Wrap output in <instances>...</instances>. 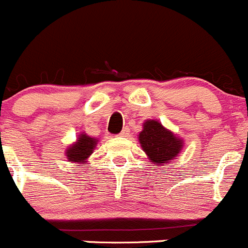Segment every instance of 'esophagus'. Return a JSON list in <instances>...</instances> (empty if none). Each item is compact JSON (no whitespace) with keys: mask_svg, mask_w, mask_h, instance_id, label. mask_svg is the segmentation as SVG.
<instances>
[{"mask_svg":"<svg viewBox=\"0 0 248 248\" xmlns=\"http://www.w3.org/2000/svg\"><path fill=\"white\" fill-rule=\"evenodd\" d=\"M128 135H129V128L124 127V128L122 129L121 133H120L119 136H121V137H128Z\"/></svg>","mask_w":248,"mask_h":248,"instance_id":"esophagus-1","label":"esophagus"}]
</instances>
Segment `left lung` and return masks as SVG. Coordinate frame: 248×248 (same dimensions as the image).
I'll use <instances>...</instances> for the list:
<instances>
[{"label":"left lung","instance_id":"1","mask_svg":"<svg viewBox=\"0 0 248 248\" xmlns=\"http://www.w3.org/2000/svg\"><path fill=\"white\" fill-rule=\"evenodd\" d=\"M138 142L147 158L158 166L168 164L184 148V140L174 135L157 120H146L143 122Z\"/></svg>","mask_w":248,"mask_h":248}]
</instances>
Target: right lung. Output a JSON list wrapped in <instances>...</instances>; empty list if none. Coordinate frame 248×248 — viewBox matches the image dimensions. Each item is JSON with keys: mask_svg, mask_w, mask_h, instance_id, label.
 Listing matches in <instances>:
<instances>
[{"mask_svg": "<svg viewBox=\"0 0 248 248\" xmlns=\"http://www.w3.org/2000/svg\"><path fill=\"white\" fill-rule=\"evenodd\" d=\"M99 140L95 137L88 136L85 132L79 133L74 143L69 144L65 149V157L68 162L75 164H86L89 157L93 153Z\"/></svg>", "mask_w": 248, "mask_h": 248, "instance_id": "right-lung-1", "label": "right lung"}]
</instances>
